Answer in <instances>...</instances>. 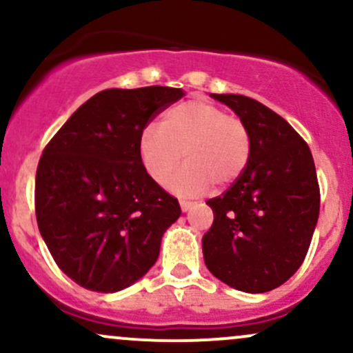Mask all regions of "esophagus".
Instances as JSON below:
<instances>
[{
  "label": "esophagus",
  "mask_w": 353,
  "mask_h": 353,
  "mask_svg": "<svg viewBox=\"0 0 353 353\" xmlns=\"http://www.w3.org/2000/svg\"><path fill=\"white\" fill-rule=\"evenodd\" d=\"M179 204H181L182 212H188V210L192 209V205H194L190 201H179Z\"/></svg>",
  "instance_id": "obj_1"
}]
</instances>
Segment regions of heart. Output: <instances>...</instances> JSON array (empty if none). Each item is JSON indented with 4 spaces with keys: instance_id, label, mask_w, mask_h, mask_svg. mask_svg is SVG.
<instances>
[{
    "instance_id": "obj_1",
    "label": "heart",
    "mask_w": 353,
    "mask_h": 353,
    "mask_svg": "<svg viewBox=\"0 0 353 353\" xmlns=\"http://www.w3.org/2000/svg\"><path fill=\"white\" fill-rule=\"evenodd\" d=\"M141 164L156 184L171 181L181 196H199L210 184L229 188L245 171L252 152L249 128L209 101H185L169 108L159 129H145L137 143Z\"/></svg>"
}]
</instances>
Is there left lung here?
Instances as JSON below:
<instances>
[{"instance_id": "8db88e82", "label": "left lung", "mask_w": 353, "mask_h": 353, "mask_svg": "<svg viewBox=\"0 0 353 353\" xmlns=\"http://www.w3.org/2000/svg\"><path fill=\"white\" fill-rule=\"evenodd\" d=\"M249 128L252 152L244 174L205 204L214 222L202 237L208 269L234 289L262 294L297 272L320 210L312 152L299 132L262 103L212 94Z\"/></svg>"}]
</instances>
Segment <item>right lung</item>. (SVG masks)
Here are the masks:
<instances>
[{
	"label": "right lung",
	"instance_id": "right-lung-1",
	"mask_svg": "<svg viewBox=\"0 0 353 353\" xmlns=\"http://www.w3.org/2000/svg\"><path fill=\"white\" fill-rule=\"evenodd\" d=\"M182 96L165 86L104 89L44 148L36 221L56 264L84 289L109 294L139 281L179 219V202L145 174L137 143Z\"/></svg>",
	"mask_w": 353,
	"mask_h": 353
}]
</instances>
